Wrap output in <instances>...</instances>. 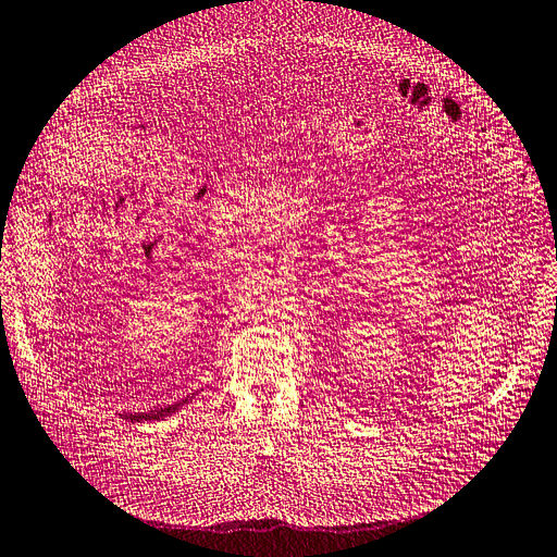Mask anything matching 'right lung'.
<instances>
[{"mask_svg": "<svg viewBox=\"0 0 557 557\" xmlns=\"http://www.w3.org/2000/svg\"><path fill=\"white\" fill-rule=\"evenodd\" d=\"M189 399H183V403H175V405H169L164 409H152V411H144V413H123L125 420H132V422H144V420H164L166 416H173L177 409H181L183 405H187Z\"/></svg>", "mask_w": 557, "mask_h": 557, "instance_id": "1", "label": "right lung"}]
</instances>
